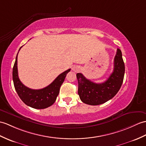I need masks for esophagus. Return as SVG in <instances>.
Instances as JSON below:
<instances>
[{
	"instance_id": "34e87169",
	"label": "esophagus",
	"mask_w": 146,
	"mask_h": 146,
	"mask_svg": "<svg viewBox=\"0 0 146 146\" xmlns=\"http://www.w3.org/2000/svg\"><path fill=\"white\" fill-rule=\"evenodd\" d=\"M72 70L74 71V72H78V71H79V68L78 67V66H73V68H72Z\"/></svg>"
}]
</instances>
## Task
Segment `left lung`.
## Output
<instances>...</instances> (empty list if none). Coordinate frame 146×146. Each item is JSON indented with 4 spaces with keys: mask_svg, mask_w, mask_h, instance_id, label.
I'll list each match as a JSON object with an SVG mask.
<instances>
[{
    "mask_svg": "<svg viewBox=\"0 0 146 146\" xmlns=\"http://www.w3.org/2000/svg\"><path fill=\"white\" fill-rule=\"evenodd\" d=\"M125 72L124 63L121 50L117 49L114 60V70L108 80L101 83H94L78 73L76 77L78 81V93L84 103L99 105L112 99L121 88Z\"/></svg>",
    "mask_w": 146,
    "mask_h": 146,
    "instance_id": "obj_1",
    "label": "left lung"
}]
</instances>
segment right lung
Returning a JSON list of instances; mask_svg holds the SVG:
<instances>
[{"instance_id": "right-lung-1", "label": "right lung", "mask_w": 146, "mask_h": 146, "mask_svg": "<svg viewBox=\"0 0 146 146\" xmlns=\"http://www.w3.org/2000/svg\"><path fill=\"white\" fill-rule=\"evenodd\" d=\"M22 46L20 47V48ZM19 53V52H18ZM17 55L13 67L12 78L15 89L20 99L27 106L35 109H45L55 103L67 73L71 69L66 70L58 76L48 86L40 90H33L25 86L20 81L18 76Z\"/></svg>"}]
</instances>
